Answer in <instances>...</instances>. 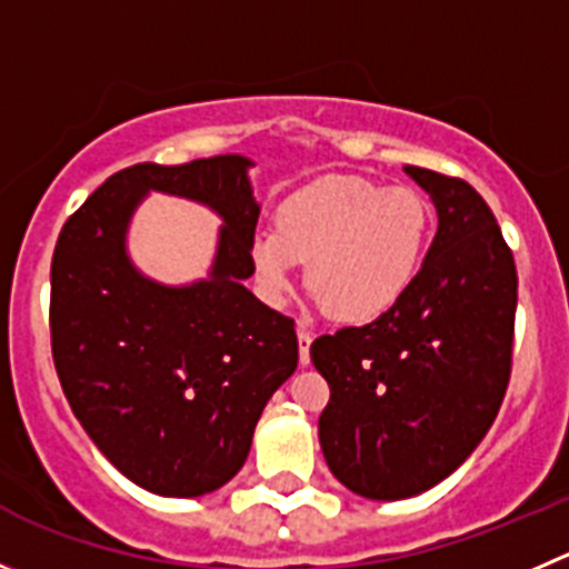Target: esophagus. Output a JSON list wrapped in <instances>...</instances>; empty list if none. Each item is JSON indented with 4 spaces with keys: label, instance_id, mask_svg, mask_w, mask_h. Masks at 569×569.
<instances>
[{
    "label": "esophagus",
    "instance_id": "34e87169",
    "mask_svg": "<svg viewBox=\"0 0 569 569\" xmlns=\"http://www.w3.org/2000/svg\"><path fill=\"white\" fill-rule=\"evenodd\" d=\"M299 360H301V366H307V362H310V343H312V332L310 329H305L301 327L299 332Z\"/></svg>",
    "mask_w": 569,
    "mask_h": 569
}]
</instances>
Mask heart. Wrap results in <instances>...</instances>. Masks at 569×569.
<instances>
[{
	"label": "heart",
	"mask_w": 569,
	"mask_h": 569,
	"mask_svg": "<svg viewBox=\"0 0 569 569\" xmlns=\"http://www.w3.org/2000/svg\"><path fill=\"white\" fill-rule=\"evenodd\" d=\"M430 234V203L416 189L327 176L284 198L276 231L253 240L251 257L270 301L284 299L310 262V288L329 316L371 323L410 293Z\"/></svg>",
	"instance_id": "heart-1"
}]
</instances>
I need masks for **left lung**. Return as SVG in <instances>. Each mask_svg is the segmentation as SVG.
Listing matches in <instances>:
<instances>
[{
	"mask_svg": "<svg viewBox=\"0 0 569 569\" xmlns=\"http://www.w3.org/2000/svg\"><path fill=\"white\" fill-rule=\"evenodd\" d=\"M405 172L438 212L419 279L388 316L310 346L329 382L323 458L369 500H405L456 472L511 380L517 264L495 214L463 178L413 164Z\"/></svg>",
	"mask_w": 569,
	"mask_h": 569,
	"instance_id": "obj_1",
	"label": "left lung"
}]
</instances>
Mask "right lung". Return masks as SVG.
<instances>
[{
    "label": "right lung",
    "instance_id": "obj_1",
    "mask_svg": "<svg viewBox=\"0 0 569 569\" xmlns=\"http://www.w3.org/2000/svg\"><path fill=\"white\" fill-rule=\"evenodd\" d=\"M248 167L234 153L126 167L63 223L52 253L50 335L63 393L97 450L161 497L229 483L264 405L299 366L293 318L242 284L259 220ZM150 188L224 218L209 280L164 289L130 264L124 231Z\"/></svg>",
    "mask_w": 569,
    "mask_h": 569
}]
</instances>
